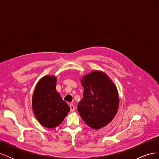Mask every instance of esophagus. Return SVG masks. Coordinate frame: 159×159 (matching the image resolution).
<instances>
[{
  "instance_id": "obj_1",
  "label": "esophagus",
  "mask_w": 159,
  "mask_h": 159,
  "mask_svg": "<svg viewBox=\"0 0 159 159\" xmlns=\"http://www.w3.org/2000/svg\"><path fill=\"white\" fill-rule=\"evenodd\" d=\"M70 111H71V112H73L75 110V106H74V105L73 104H70Z\"/></svg>"
}]
</instances>
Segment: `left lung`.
<instances>
[{"label": "left lung", "mask_w": 159, "mask_h": 159, "mask_svg": "<svg viewBox=\"0 0 159 159\" xmlns=\"http://www.w3.org/2000/svg\"><path fill=\"white\" fill-rule=\"evenodd\" d=\"M84 97L78 105L81 117L89 127L99 129L117 113L119 104L116 85L105 72L95 70L82 77Z\"/></svg>", "instance_id": "1"}]
</instances>
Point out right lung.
Returning <instances> with one entry per match:
<instances>
[{"label": "right lung", "mask_w": 159, "mask_h": 159, "mask_svg": "<svg viewBox=\"0 0 159 159\" xmlns=\"http://www.w3.org/2000/svg\"><path fill=\"white\" fill-rule=\"evenodd\" d=\"M57 78L45 75L36 85L32 105L33 113L43 127L52 129L61 123L70 111V107L56 89Z\"/></svg>", "instance_id": "1"}]
</instances>
